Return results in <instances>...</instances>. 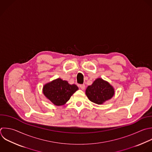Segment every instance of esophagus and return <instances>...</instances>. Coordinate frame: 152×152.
Segmentation results:
<instances>
[{
	"instance_id": "obj_1",
	"label": "esophagus",
	"mask_w": 152,
	"mask_h": 152,
	"mask_svg": "<svg viewBox=\"0 0 152 152\" xmlns=\"http://www.w3.org/2000/svg\"><path fill=\"white\" fill-rule=\"evenodd\" d=\"M79 87H80V88L81 90H85L86 86H85V85H84V84H80V85L79 86Z\"/></svg>"
}]
</instances>
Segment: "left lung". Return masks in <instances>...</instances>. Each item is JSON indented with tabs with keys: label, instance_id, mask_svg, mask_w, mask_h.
Returning a JSON list of instances; mask_svg holds the SVG:
<instances>
[{
	"label": "left lung",
	"instance_id": "obj_1",
	"mask_svg": "<svg viewBox=\"0 0 152 152\" xmlns=\"http://www.w3.org/2000/svg\"><path fill=\"white\" fill-rule=\"evenodd\" d=\"M86 94L91 102L102 104L113 96L115 90L107 81L99 78L87 87Z\"/></svg>",
	"mask_w": 152,
	"mask_h": 152
}]
</instances>
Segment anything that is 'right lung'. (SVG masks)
I'll return each mask as SVG.
<instances>
[{
    "mask_svg": "<svg viewBox=\"0 0 152 152\" xmlns=\"http://www.w3.org/2000/svg\"><path fill=\"white\" fill-rule=\"evenodd\" d=\"M78 90L75 84H69L67 81L57 78L46 84L43 88L44 95L55 105L65 104L71 96Z\"/></svg>",
    "mask_w": 152,
    "mask_h": 152,
    "instance_id": "obj_1",
    "label": "right lung"
}]
</instances>
